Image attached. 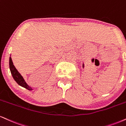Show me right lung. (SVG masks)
I'll return each instance as SVG.
<instances>
[{
  "instance_id": "1",
  "label": "right lung",
  "mask_w": 126,
  "mask_h": 126,
  "mask_svg": "<svg viewBox=\"0 0 126 126\" xmlns=\"http://www.w3.org/2000/svg\"><path fill=\"white\" fill-rule=\"evenodd\" d=\"M9 68L10 72L12 75L14 80L16 81V82L19 85L22 86L23 87H25V89H28L29 90H32V88L30 87L27 84L26 82L25 81V80H24L23 78L22 77V76L19 73V72H18L17 70L16 69V67H15V66L13 65V62H12L11 57H9Z\"/></svg>"
}]
</instances>
